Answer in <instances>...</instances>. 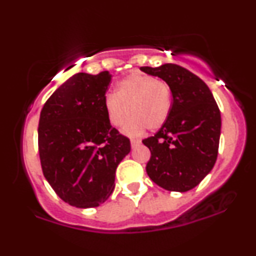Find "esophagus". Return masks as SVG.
<instances>
[{"mask_svg": "<svg viewBox=\"0 0 256 256\" xmlns=\"http://www.w3.org/2000/svg\"><path fill=\"white\" fill-rule=\"evenodd\" d=\"M130 142H131V146H132V148H134V146H137L138 144H140V140H134V138H132Z\"/></svg>", "mask_w": 256, "mask_h": 256, "instance_id": "1", "label": "esophagus"}]
</instances>
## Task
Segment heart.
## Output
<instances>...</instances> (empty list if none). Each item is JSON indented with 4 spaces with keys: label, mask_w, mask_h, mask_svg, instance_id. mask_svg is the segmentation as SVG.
<instances>
[{
    "label": "heart",
    "mask_w": 256,
    "mask_h": 256,
    "mask_svg": "<svg viewBox=\"0 0 256 256\" xmlns=\"http://www.w3.org/2000/svg\"><path fill=\"white\" fill-rule=\"evenodd\" d=\"M172 107L171 88L166 82L143 73H131L120 80L116 95L104 98L108 122L114 128L125 124L128 134H137L143 128L154 131L162 128L168 119Z\"/></svg>",
    "instance_id": "1"
}]
</instances>
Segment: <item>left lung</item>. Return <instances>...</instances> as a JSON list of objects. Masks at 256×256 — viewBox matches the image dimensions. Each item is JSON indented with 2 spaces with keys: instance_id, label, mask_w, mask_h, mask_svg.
Returning a JSON list of instances; mask_svg holds the SVG:
<instances>
[{
  "instance_id": "obj_1",
  "label": "left lung",
  "mask_w": 256,
  "mask_h": 256,
  "mask_svg": "<svg viewBox=\"0 0 256 256\" xmlns=\"http://www.w3.org/2000/svg\"><path fill=\"white\" fill-rule=\"evenodd\" d=\"M171 88L172 107L165 125L144 138L150 150L149 178L168 192H184L201 183L218 156L222 118L210 88L202 79L178 64L140 67Z\"/></svg>"
}]
</instances>
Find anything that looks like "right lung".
I'll list each match as a JSON object with an SVG mask.
<instances>
[{
    "instance_id": "add662e5",
    "label": "right lung",
    "mask_w": 256,
    "mask_h": 256,
    "mask_svg": "<svg viewBox=\"0 0 256 256\" xmlns=\"http://www.w3.org/2000/svg\"><path fill=\"white\" fill-rule=\"evenodd\" d=\"M107 71L77 73L46 100L38 122L44 177L66 204L98 207L114 190L116 170L130 140L110 124L104 110Z\"/></svg>"
}]
</instances>
